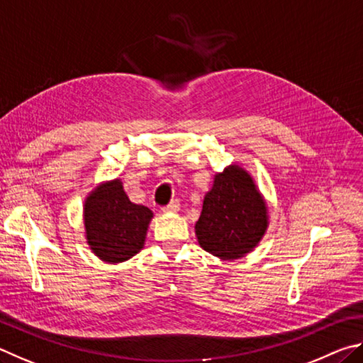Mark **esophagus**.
<instances>
[{"label": "esophagus", "instance_id": "34e87169", "mask_svg": "<svg viewBox=\"0 0 363 363\" xmlns=\"http://www.w3.org/2000/svg\"><path fill=\"white\" fill-rule=\"evenodd\" d=\"M178 208H180V204H178V201H172V202H169L167 206L162 207V211L170 213V212H177Z\"/></svg>", "mask_w": 363, "mask_h": 363}]
</instances>
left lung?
<instances>
[{"label": "left lung", "instance_id": "left-lung-1", "mask_svg": "<svg viewBox=\"0 0 363 363\" xmlns=\"http://www.w3.org/2000/svg\"><path fill=\"white\" fill-rule=\"evenodd\" d=\"M266 226V204L255 183L245 170L231 165L215 177L194 230L202 249L234 259L259 242Z\"/></svg>", "mask_w": 363, "mask_h": 363}]
</instances>
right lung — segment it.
Instances as JSON below:
<instances>
[{
  "label": "right lung",
  "mask_w": 363,
  "mask_h": 363,
  "mask_svg": "<svg viewBox=\"0 0 363 363\" xmlns=\"http://www.w3.org/2000/svg\"><path fill=\"white\" fill-rule=\"evenodd\" d=\"M151 217L148 207L130 202L119 180L106 183L86 201L87 242L104 262H125L143 247Z\"/></svg>",
  "instance_id": "right-lung-1"
}]
</instances>
